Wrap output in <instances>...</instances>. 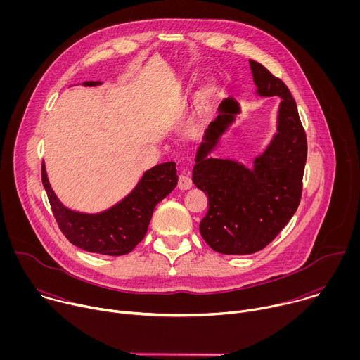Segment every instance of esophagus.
<instances>
[{"instance_id":"esophagus-1","label":"esophagus","mask_w":360,"mask_h":360,"mask_svg":"<svg viewBox=\"0 0 360 360\" xmlns=\"http://www.w3.org/2000/svg\"><path fill=\"white\" fill-rule=\"evenodd\" d=\"M191 186H192L191 178L188 175H185V174H181L179 178H178V188L181 191H185V189H189Z\"/></svg>"}]
</instances>
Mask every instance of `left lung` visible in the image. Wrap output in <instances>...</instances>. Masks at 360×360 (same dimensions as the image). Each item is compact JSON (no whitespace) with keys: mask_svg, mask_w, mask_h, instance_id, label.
Here are the masks:
<instances>
[{"mask_svg":"<svg viewBox=\"0 0 360 360\" xmlns=\"http://www.w3.org/2000/svg\"><path fill=\"white\" fill-rule=\"evenodd\" d=\"M249 64L256 92L282 98L278 134L262 155L255 158L252 169L231 160L210 158L240 111L238 102L228 98L205 132L192 171V182L210 199V210L199 224L200 235L214 250L225 255L258 252L285 228L299 207L307 155L306 134L289 88L262 64L253 60Z\"/></svg>","mask_w":360,"mask_h":360,"instance_id":"8db88e82","label":"left lung"}]
</instances>
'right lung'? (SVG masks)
<instances>
[{
    "label": "right lung",
    "instance_id": "add662e5",
    "mask_svg": "<svg viewBox=\"0 0 360 360\" xmlns=\"http://www.w3.org/2000/svg\"><path fill=\"white\" fill-rule=\"evenodd\" d=\"M99 84V81L84 82L86 86ZM41 178L51 210L65 238L86 252L110 256L127 255L143 239L157 203L178 184L176 164H160L146 171L134 191L115 207L89 215L64 207L48 182L44 164Z\"/></svg>",
    "mask_w": 360,
    "mask_h": 360
}]
</instances>
